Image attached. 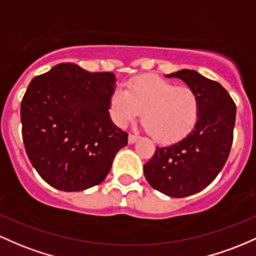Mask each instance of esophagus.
Listing matches in <instances>:
<instances>
[{
    "label": "esophagus",
    "instance_id": "1",
    "mask_svg": "<svg viewBox=\"0 0 256 256\" xmlns=\"http://www.w3.org/2000/svg\"><path fill=\"white\" fill-rule=\"evenodd\" d=\"M138 139H139V136H136V134H129V136H128L129 144H134Z\"/></svg>",
    "mask_w": 256,
    "mask_h": 256
}]
</instances>
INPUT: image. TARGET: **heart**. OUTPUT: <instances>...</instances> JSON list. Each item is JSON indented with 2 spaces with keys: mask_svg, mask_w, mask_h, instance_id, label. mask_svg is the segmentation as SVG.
Segmentation results:
<instances>
[{
  "mask_svg": "<svg viewBox=\"0 0 256 256\" xmlns=\"http://www.w3.org/2000/svg\"><path fill=\"white\" fill-rule=\"evenodd\" d=\"M110 112L118 126H126L142 112V126L152 139L173 142L191 133L200 111L198 94L160 77L145 74L126 83V90H114Z\"/></svg>",
  "mask_w": 256,
  "mask_h": 256,
  "instance_id": "b5f03b06",
  "label": "heart"
}]
</instances>
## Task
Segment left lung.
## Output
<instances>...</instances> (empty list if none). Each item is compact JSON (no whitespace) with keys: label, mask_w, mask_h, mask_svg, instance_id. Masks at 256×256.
I'll return each mask as SVG.
<instances>
[{"label":"left lung","mask_w":256,"mask_h":256,"mask_svg":"<svg viewBox=\"0 0 256 256\" xmlns=\"http://www.w3.org/2000/svg\"><path fill=\"white\" fill-rule=\"evenodd\" d=\"M168 77L184 80L198 94L200 117L188 136L156 148L144 164V174L157 191L182 198L206 188L225 166L234 142L236 104L219 82L194 70L185 68Z\"/></svg>","instance_id":"1"}]
</instances>
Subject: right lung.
Returning a JSON list of instances; mask_svg holds the SVG:
<instances>
[{
	"label": "right lung",
	"mask_w": 256,
	"mask_h": 256,
	"mask_svg": "<svg viewBox=\"0 0 256 256\" xmlns=\"http://www.w3.org/2000/svg\"><path fill=\"white\" fill-rule=\"evenodd\" d=\"M114 74L62 62L36 76L20 106L22 136L31 164L60 191L99 185L128 133L108 116Z\"/></svg>",
	"instance_id": "add662e5"
}]
</instances>
